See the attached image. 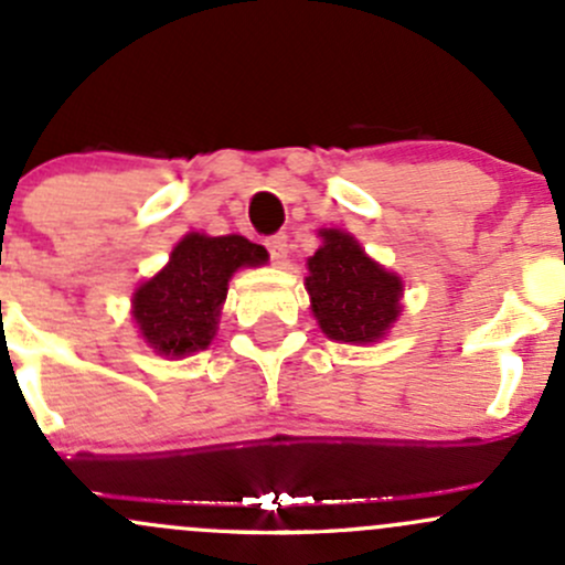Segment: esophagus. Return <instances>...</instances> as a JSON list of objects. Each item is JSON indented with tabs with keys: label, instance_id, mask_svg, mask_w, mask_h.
Masks as SVG:
<instances>
[{
	"label": "esophagus",
	"instance_id": "esophagus-1",
	"mask_svg": "<svg viewBox=\"0 0 565 565\" xmlns=\"http://www.w3.org/2000/svg\"><path fill=\"white\" fill-rule=\"evenodd\" d=\"M265 246H267V252H270L273 263L284 265V259H287V248H289L287 235H284V233L270 235V237H267V241H265Z\"/></svg>",
	"mask_w": 565,
	"mask_h": 565
}]
</instances>
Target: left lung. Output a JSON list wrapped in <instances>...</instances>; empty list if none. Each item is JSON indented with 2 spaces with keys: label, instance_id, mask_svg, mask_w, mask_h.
I'll return each instance as SVG.
<instances>
[{
  "label": "left lung",
  "instance_id": "obj_1",
  "mask_svg": "<svg viewBox=\"0 0 565 565\" xmlns=\"http://www.w3.org/2000/svg\"><path fill=\"white\" fill-rule=\"evenodd\" d=\"M324 246L308 259L306 289L313 317L332 341L371 343L401 313V278L373 263L341 230H324Z\"/></svg>",
  "mask_w": 565,
  "mask_h": 565
}]
</instances>
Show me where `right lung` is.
<instances>
[{
    "label": "right lung",
    "mask_w": 565,
    "mask_h": 565,
    "mask_svg": "<svg viewBox=\"0 0 565 565\" xmlns=\"http://www.w3.org/2000/svg\"><path fill=\"white\" fill-rule=\"evenodd\" d=\"M267 252L243 235L192 233L170 254V263L132 298V317L159 354L181 358L205 349L227 298L230 276L243 265H263Z\"/></svg>",
    "instance_id": "1"
}]
</instances>
